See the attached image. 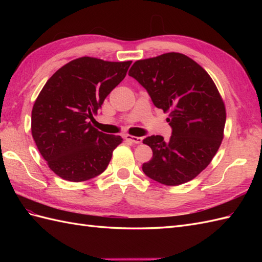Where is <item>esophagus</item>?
<instances>
[{"instance_id": "1", "label": "esophagus", "mask_w": 262, "mask_h": 262, "mask_svg": "<svg viewBox=\"0 0 262 262\" xmlns=\"http://www.w3.org/2000/svg\"><path fill=\"white\" fill-rule=\"evenodd\" d=\"M125 138L127 141H129L134 144H142L143 138L142 137H137V136H132V135H126Z\"/></svg>"}]
</instances>
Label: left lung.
<instances>
[{
	"mask_svg": "<svg viewBox=\"0 0 262 262\" xmlns=\"http://www.w3.org/2000/svg\"><path fill=\"white\" fill-rule=\"evenodd\" d=\"M128 75L145 89L154 105L169 113V141L152 135L143 141L153 157L143 164L148 178L165 186L192 180L219 151L226 120L225 105L202 66L180 53L137 60Z\"/></svg>",
	"mask_w": 262,
	"mask_h": 262,
	"instance_id": "8db88e82",
	"label": "left lung"
}]
</instances>
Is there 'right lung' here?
<instances>
[{
    "label": "right lung",
    "instance_id": "obj_1",
    "mask_svg": "<svg viewBox=\"0 0 262 262\" xmlns=\"http://www.w3.org/2000/svg\"><path fill=\"white\" fill-rule=\"evenodd\" d=\"M130 64L76 58L55 72L39 93L31 113L32 137L62 179L85 181L107 169L122 138L99 132L90 120Z\"/></svg>",
    "mask_w": 262,
    "mask_h": 262
}]
</instances>
